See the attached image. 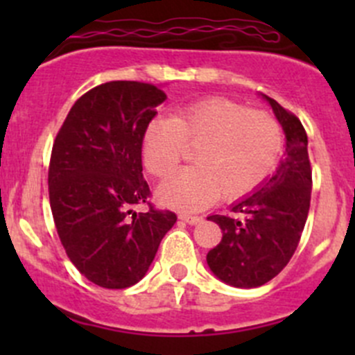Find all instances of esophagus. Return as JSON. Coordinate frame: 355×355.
<instances>
[{"label":"esophagus","instance_id":"obj_1","mask_svg":"<svg viewBox=\"0 0 355 355\" xmlns=\"http://www.w3.org/2000/svg\"><path fill=\"white\" fill-rule=\"evenodd\" d=\"M180 220L185 221V223H189V225H198L204 220V218L202 216H192V214H180Z\"/></svg>","mask_w":355,"mask_h":355}]
</instances>
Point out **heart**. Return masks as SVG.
I'll return each instance as SVG.
<instances>
[{
  "instance_id": "heart-1",
  "label": "heart",
  "mask_w": 355,
  "mask_h": 355,
  "mask_svg": "<svg viewBox=\"0 0 355 355\" xmlns=\"http://www.w3.org/2000/svg\"><path fill=\"white\" fill-rule=\"evenodd\" d=\"M196 149V166L164 182L157 198L166 206L198 211L223 192L241 199L268 180L284 151V130L271 113L249 110L227 98H206L156 116L142 135V161L151 175L166 178L177 170L185 148Z\"/></svg>"
}]
</instances>
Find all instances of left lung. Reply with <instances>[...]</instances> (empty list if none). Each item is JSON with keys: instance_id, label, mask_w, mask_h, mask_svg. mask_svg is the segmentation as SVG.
Here are the masks:
<instances>
[{"instance_id": "left-lung-1", "label": "left lung", "mask_w": 355, "mask_h": 355, "mask_svg": "<svg viewBox=\"0 0 355 355\" xmlns=\"http://www.w3.org/2000/svg\"><path fill=\"white\" fill-rule=\"evenodd\" d=\"M263 98L285 132V157L273 177L232 206V214L207 218L223 232L220 244L207 252V266L221 282L239 288L261 287L287 266L311 204L313 171L306 130L295 114Z\"/></svg>"}]
</instances>
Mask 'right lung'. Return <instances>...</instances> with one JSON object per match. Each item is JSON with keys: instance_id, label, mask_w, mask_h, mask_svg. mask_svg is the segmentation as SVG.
<instances>
[{"instance_id": "add662e5", "label": "right lung", "mask_w": 355, "mask_h": 355, "mask_svg": "<svg viewBox=\"0 0 355 355\" xmlns=\"http://www.w3.org/2000/svg\"><path fill=\"white\" fill-rule=\"evenodd\" d=\"M166 94L153 84L113 80L68 111L49 161V204L67 256L103 288L142 280L177 221L156 209L142 177V135ZM148 203L146 214L133 207Z\"/></svg>"}]
</instances>
